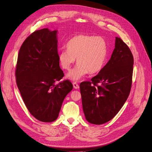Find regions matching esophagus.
<instances>
[{"instance_id": "obj_1", "label": "esophagus", "mask_w": 152, "mask_h": 152, "mask_svg": "<svg viewBox=\"0 0 152 152\" xmlns=\"http://www.w3.org/2000/svg\"><path fill=\"white\" fill-rule=\"evenodd\" d=\"M73 86H74V88L75 89H78V88H79V86H78L77 83H76V82L73 83Z\"/></svg>"}]
</instances>
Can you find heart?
Segmentation results:
<instances>
[{"label":"heart","mask_w":152,"mask_h":152,"mask_svg":"<svg viewBox=\"0 0 152 152\" xmlns=\"http://www.w3.org/2000/svg\"><path fill=\"white\" fill-rule=\"evenodd\" d=\"M107 53V44L104 37L78 35L69 40L66 49L60 51L58 60L61 67L68 70L77 58L78 64L69 73L67 77L78 80L88 72L90 74L100 72L105 65Z\"/></svg>","instance_id":"obj_1"}]
</instances>
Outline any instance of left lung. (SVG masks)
<instances>
[{"label":"left lung","instance_id":"obj_1","mask_svg":"<svg viewBox=\"0 0 152 152\" xmlns=\"http://www.w3.org/2000/svg\"><path fill=\"white\" fill-rule=\"evenodd\" d=\"M133 65L129 47L116 37L107 64L90 82L80 84L83 110L89 123L104 124L118 113L130 92Z\"/></svg>","mask_w":152,"mask_h":152}]
</instances>
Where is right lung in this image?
<instances>
[{
    "label": "right lung",
    "mask_w": 152,
    "mask_h": 152,
    "mask_svg": "<svg viewBox=\"0 0 152 152\" xmlns=\"http://www.w3.org/2000/svg\"><path fill=\"white\" fill-rule=\"evenodd\" d=\"M57 30H36L23 42L15 70L16 82L26 107L36 119L55 121L64 99L73 88L59 66Z\"/></svg>",
    "instance_id": "right-lung-1"
}]
</instances>
